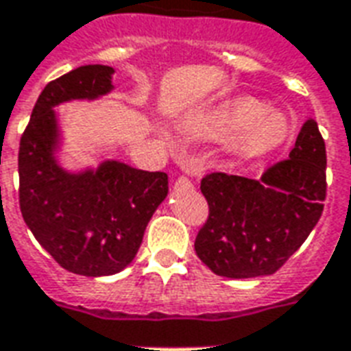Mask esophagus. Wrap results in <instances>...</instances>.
<instances>
[{
    "label": "esophagus",
    "instance_id": "34e87169",
    "mask_svg": "<svg viewBox=\"0 0 351 351\" xmlns=\"http://www.w3.org/2000/svg\"><path fill=\"white\" fill-rule=\"evenodd\" d=\"M176 184H189V178L188 176H180V178H178V182Z\"/></svg>",
    "mask_w": 351,
    "mask_h": 351
}]
</instances>
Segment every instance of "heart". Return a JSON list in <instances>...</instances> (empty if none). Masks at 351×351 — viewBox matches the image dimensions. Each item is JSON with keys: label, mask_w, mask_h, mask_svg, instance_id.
Here are the masks:
<instances>
[{"label": "heart", "mask_w": 351, "mask_h": 351, "mask_svg": "<svg viewBox=\"0 0 351 351\" xmlns=\"http://www.w3.org/2000/svg\"><path fill=\"white\" fill-rule=\"evenodd\" d=\"M176 136L182 143L224 141L225 154L240 163L262 162L281 152L294 136V124L282 111L253 96H234L180 119Z\"/></svg>", "instance_id": "1"}]
</instances>
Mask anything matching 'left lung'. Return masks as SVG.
I'll return each mask as SVG.
<instances>
[{
  "mask_svg": "<svg viewBox=\"0 0 351 351\" xmlns=\"http://www.w3.org/2000/svg\"><path fill=\"white\" fill-rule=\"evenodd\" d=\"M326 143L314 119L301 126L288 160L262 178L212 173L201 182L210 206L195 253L215 275L275 274L307 240L326 201Z\"/></svg>",
  "mask_w": 351,
  "mask_h": 351,
  "instance_id": "8db88e82",
  "label": "left lung"
}]
</instances>
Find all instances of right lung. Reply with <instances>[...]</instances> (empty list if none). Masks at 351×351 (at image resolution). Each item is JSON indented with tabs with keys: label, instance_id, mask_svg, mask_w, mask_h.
Returning a JSON list of instances; mask_svg holds the SVG:
<instances>
[{
	"label": "right lung",
	"instance_id": "add662e5",
	"mask_svg": "<svg viewBox=\"0 0 351 351\" xmlns=\"http://www.w3.org/2000/svg\"><path fill=\"white\" fill-rule=\"evenodd\" d=\"M113 74L106 64H85L48 83L18 152L23 221L59 266L87 277L119 274L132 264L169 193V178L160 171L110 158L77 171L59 162L63 132L56 108L110 95Z\"/></svg>",
	"mask_w": 351,
	"mask_h": 351
}]
</instances>
